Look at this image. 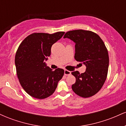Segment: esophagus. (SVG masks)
Listing matches in <instances>:
<instances>
[{
	"instance_id": "34e87169",
	"label": "esophagus",
	"mask_w": 126,
	"mask_h": 126,
	"mask_svg": "<svg viewBox=\"0 0 126 126\" xmlns=\"http://www.w3.org/2000/svg\"><path fill=\"white\" fill-rule=\"evenodd\" d=\"M71 74V72L67 70H64V75L65 76H69Z\"/></svg>"
}]
</instances>
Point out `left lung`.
Listing matches in <instances>:
<instances>
[{
  "mask_svg": "<svg viewBox=\"0 0 126 126\" xmlns=\"http://www.w3.org/2000/svg\"><path fill=\"white\" fill-rule=\"evenodd\" d=\"M63 38L75 43V60L86 67L81 74L72 72L76 78L72 90L83 98L93 96L101 89L107 76L109 57L104 43L96 33L82 30L68 31Z\"/></svg>",
  "mask_w": 126,
  "mask_h": 126,
  "instance_id": "left-lung-1",
  "label": "left lung"
}]
</instances>
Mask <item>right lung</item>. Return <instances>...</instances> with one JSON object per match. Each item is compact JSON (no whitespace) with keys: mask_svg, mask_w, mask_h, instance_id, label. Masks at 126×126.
<instances>
[{"mask_svg":"<svg viewBox=\"0 0 126 126\" xmlns=\"http://www.w3.org/2000/svg\"><path fill=\"white\" fill-rule=\"evenodd\" d=\"M64 32L33 33L23 40L15 55V63L19 81L27 94L37 99H44L54 92L64 70H53L47 66L52 45L63 37Z\"/></svg>","mask_w":126,"mask_h":126,"instance_id":"right-lung-1","label":"right lung"}]
</instances>
